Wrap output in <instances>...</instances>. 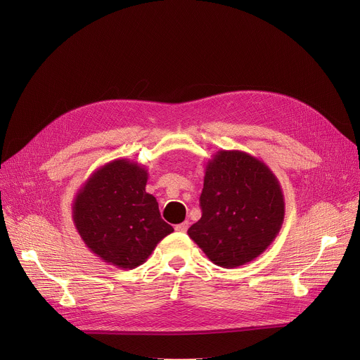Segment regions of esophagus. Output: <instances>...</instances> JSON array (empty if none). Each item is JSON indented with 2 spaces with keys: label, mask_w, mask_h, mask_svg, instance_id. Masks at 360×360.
<instances>
[{
  "label": "esophagus",
  "mask_w": 360,
  "mask_h": 360,
  "mask_svg": "<svg viewBox=\"0 0 360 360\" xmlns=\"http://www.w3.org/2000/svg\"><path fill=\"white\" fill-rule=\"evenodd\" d=\"M188 228H190V221H188V220H185V221H182V223H179V224L175 226V229H176L178 232H186Z\"/></svg>",
  "instance_id": "obj_1"
}]
</instances>
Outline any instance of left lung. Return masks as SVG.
Segmentation results:
<instances>
[{
    "label": "left lung",
    "instance_id": "left-lung-1",
    "mask_svg": "<svg viewBox=\"0 0 360 360\" xmlns=\"http://www.w3.org/2000/svg\"><path fill=\"white\" fill-rule=\"evenodd\" d=\"M200 207L201 219L188 235L226 269L239 267L266 251L285 217L276 176L242 151H220L207 165Z\"/></svg>",
    "mask_w": 360,
    "mask_h": 360
}]
</instances>
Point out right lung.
<instances>
[{
    "mask_svg": "<svg viewBox=\"0 0 360 360\" xmlns=\"http://www.w3.org/2000/svg\"><path fill=\"white\" fill-rule=\"evenodd\" d=\"M146 184L144 167L113 160L94 172L74 202L75 228L87 247L120 269L140 266L174 232Z\"/></svg>",
    "mask_w": 360,
    "mask_h": 360,
    "instance_id": "right-lung-1",
    "label": "right lung"
}]
</instances>
